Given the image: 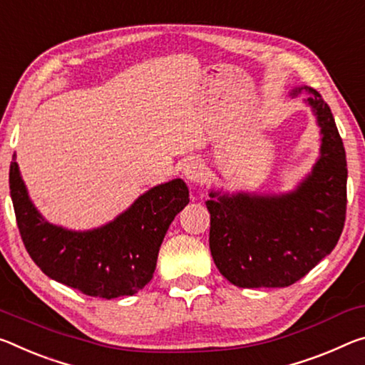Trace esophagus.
Here are the masks:
<instances>
[{"mask_svg": "<svg viewBox=\"0 0 365 365\" xmlns=\"http://www.w3.org/2000/svg\"><path fill=\"white\" fill-rule=\"evenodd\" d=\"M183 175L192 183H203L207 177V170L200 159H190L183 165Z\"/></svg>", "mask_w": 365, "mask_h": 365, "instance_id": "34e87169", "label": "esophagus"}]
</instances>
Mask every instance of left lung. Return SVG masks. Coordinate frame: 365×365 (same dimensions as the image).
I'll use <instances>...</instances> for the list:
<instances>
[{
	"label": "left lung",
	"instance_id": "left-lung-1",
	"mask_svg": "<svg viewBox=\"0 0 365 365\" xmlns=\"http://www.w3.org/2000/svg\"><path fill=\"white\" fill-rule=\"evenodd\" d=\"M307 102L320 126V158L296 190L281 195L211 192L210 248L221 274L239 287H287L331 253L346 219V153L328 103Z\"/></svg>",
	"mask_w": 365,
	"mask_h": 365
}]
</instances>
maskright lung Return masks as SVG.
Instances as JSON below:
<instances>
[{
  "label": "right lung",
  "mask_w": 365,
  "mask_h": 365,
  "mask_svg": "<svg viewBox=\"0 0 365 365\" xmlns=\"http://www.w3.org/2000/svg\"><path fill=\"white\" fill-rule=\"evenodd\" d=\"M9 190L26 250L51 279L86 296H133L153 279L162 240L173 217L188 205L180 178L143 193L128 210L102 227L68 230L45 221L29 198L16 154Z\"/></svg>",
  "instance_id": "right-lung-1"
}]
</instances>
